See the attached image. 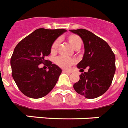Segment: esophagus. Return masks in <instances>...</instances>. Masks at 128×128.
I'll list each match as a JSON object with an SVG mask.
<instances>
[{
  "label": "esophagus",
  "instance_id": "1",
  "mask_svg": "<svg viewBox=\"0 0 128 128\" xmlns=\"http://www.w3.org/2000/svg\"><path fill=\"white\" fill-rule=\"evenodd\" d=\"M63 72H65V73H70V71H69V70H65V69H63Z\"/></svg>",
  "mask_w": 128,
  "mask_h": 128
}]
</instances>
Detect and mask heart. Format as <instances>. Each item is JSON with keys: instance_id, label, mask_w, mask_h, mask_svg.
<instances>
[{"instance_id": "heart-1", "label": "heart", "mask_w": 128, "mask_h": 128, "mask_svg": "<svg viewBox=\"0 0 128 128\" xmlns=\"http://www.w3.org/2000/svg\"><path fill=\"white\" fill-rule=\"evenodd\" d=\"M67 41L70 44V46L72 47L74 50H78L80 48L82 44V40L80 37L76 34H69L67 38ZM58 45H59V41H55L51 48V52L52 54H56L58 50ZM74 63V61L72 59L70 58H65L62 56H59L56 58V63L58 66L64 68V69H67L68 67H70V65Z\"/></svg>"}]
</instances>
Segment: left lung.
<instances>
[{
    "instance_id": "left-lung-1",
    "label": "left lung",
    "mask_w": 128,
    "mask_h": 128,
    "mask_svg": "<svg viewBox=\"0 0 128 128\" xmlns=\"http://www.w3.org/2000/svg\"><path fill=\"white\" fill-rule=\"evenodd\" d=\"M80 37L84 53L76 67L81 72L80 79L73 84L75 91L86 98H95L104 94L111 85L116 71L115 55L109 45L85 29L69 30Z\"/></svg>"
}]
</instances>
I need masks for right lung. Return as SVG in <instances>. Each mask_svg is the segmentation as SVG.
<instances>
[{"label": "right lung", "mask_w": 128, "mask_h": 128, "mask_svg": "<svg viewBox=\"0 0 128 128\" xmlns=\"http://www.w3.org/2000/svg\"><path fill=\"white\" fill-rule=\"evenodd\" d=\"M67 32L65 29L39 28L20 41L10 59L12 75L20 90L26 96L40 98L46 96L56 86L62 70L46 60L53 43ZM47 63L49 70L40 68Z\"/></svg>", "instance_id": "add662e5"}]
</instances>
